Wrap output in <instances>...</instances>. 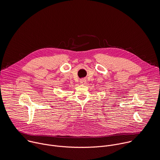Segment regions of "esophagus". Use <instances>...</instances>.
<instances>
[{
	"mask_svg": "<svg viewBox=\"0 0 160 160\" xmlns=\"http://www.w3.org/2000/svg\"><path fill=\"white\" fill-rule=\"evenodd\" d=\"M80 82H81V84L84 85V84H86V79H81Z\"/></svg>",
	"mask_w": 160,
	"mask_h": 160,
	"instance_id": "34e87169",
	"label": "esophagus"
}]
</instances>
